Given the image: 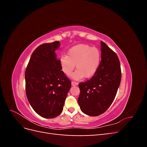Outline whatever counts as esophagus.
<instances>
[{"label": "esophagus", "mask_w": 147, "mask_h": 147, "mask_svg": "<svg viewBox=\"0 0 147 147\" xmlns=\"http://www.w3.org/2000/svg\"><path fill=\"white\" fill-rule=\"evenodd\" d=\"M78 83L77 82H72V86H75V85H77Z\"/></svg>", "instance_id": "1"}]
</instances>
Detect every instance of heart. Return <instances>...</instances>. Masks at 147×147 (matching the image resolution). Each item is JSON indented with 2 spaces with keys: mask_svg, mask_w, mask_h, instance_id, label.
Listing matches in <instances>:
<instances>
[{
  "mask_svg": "<svg viewBox=\"0 0 147 147\" xmlns=\"http://www.w3.org/2000/svg\"><path fill=\"white\" fill-rule=\"evenodd\" d=\"M101 61V53L98 48L86 44H80L71 48L67 56L60 57L59 63L61 70L69 75L76 65L77 69L72 75L74 80L91 78L94 76L99 69Z\"/></svg>",
  "mask_w": 147,
  "mask_h": 147,
  "instance_id": "obj_1",
  "label": "heart"
}]
</instances>
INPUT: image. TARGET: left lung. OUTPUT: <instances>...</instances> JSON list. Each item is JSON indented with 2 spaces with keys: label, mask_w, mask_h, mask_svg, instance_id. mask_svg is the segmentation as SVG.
<instances>
[{
  "label": "left lung",
  "mask_w": 147,
  "mask_h": 147,
  "mask_svg": "<svg viewBox=\"0 0 147 147\" xmlns=\"http://www.w3.org/2000/svg\"><path fill=\"white\" fill-rule=\"evenodd\" d=\"M101 61L96 73L90 80L78 84V99L82 112L96 117L104 113L116 96L121 79V70L117 55L102 41Z\"/></svg>",
  "instance_id": "1"
}]
</instances>
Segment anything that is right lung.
<instances>
[{"mask_svg": "<svg viewBox=\"0 0 147 147\" xmlns=\"http://www.w3.org/2000/svg\"><path fill=\"white\" fill-rule=\"evenodd\" d=\"M59 42L44 43L32 53L25 72L26 93L34 111L45 118L63 110L71 82L61 70L55 51Z\"/></svg>", "mask_w": 147, "mask_h": 147, "instance_id": "obj_1", "label": "right lung"}]
</instances>
